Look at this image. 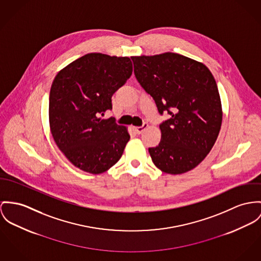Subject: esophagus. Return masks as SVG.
I'll list each match as a JSON object with an SVG mask.
<instances>
[{"instance_id": "34e87169", "label": "esophagus", "mask_w": 261, "mask_h": 261, "mask_svg": "<svg viewBox=\"0 0 261 261\" xmlns=\"http://www.w3.org/2000/svg\"><path fill=\"white\" fill-rule=\"evenodd\" d=\"M148 127V123H143L142 126H138V127H134V131L137 133V134H141L146 128Z\"/></svg>"}]
</instances>
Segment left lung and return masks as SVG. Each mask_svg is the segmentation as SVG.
<instances>
[{"instance_id":"obj_1","label":"left lung","mask_w":261,"mask_h":261,"mask_svg":"<svg viewBox=\"0 0 261 261\" xmlns=\"http://www.w3.org/2000/svg\"><path fill=\"white\" fill-rule=\"evenodd\" d=\"M142 88L170 119L160 125L159 145L149 148L162 172L180 175L196 168L214 147L222 121L221 97L210 69L174 53L131 57Z\"/></svg>"}]
</instances>
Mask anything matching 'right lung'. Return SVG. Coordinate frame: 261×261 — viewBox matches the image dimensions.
<instances>
[{
    "mask_svg": "<svg viewBox=\"0 0 261 261\" xmlns=\"http://www.w3.org/2000/svg\"><path fill=\"white\" fill-rule=\"evenodd\" d=\"M133 71L128 57L87 54L63 67L53 81L48 118L54 140L74 167L101 174L114 166L130 139L113 118L111 97Z\"/></svg>",
    "mask_w": 261,
    "mask_h": 261,
    "instance_id": "obj_1",
    "label": "right lung"
}]
</instances>
